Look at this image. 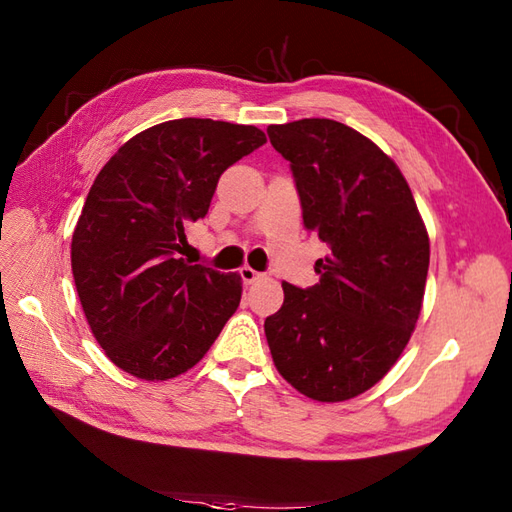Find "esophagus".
<instances>
[{
  "mask_svg": "<svg viewBox=\"0 0 512 512\" xmlns=\"http://www.w3.org/2000/svg\"><path fill=\"white\" fill-rule=\"evenodd\" d=\"M239 277H242V281H244V284H255V281L257 279H262L264 275L262 273H257V270L255 268H250V266H242V268H239Z\"/></svg>",
  "mask_w": 512,
  "mask_h": 512,
  "instance_id": "1",
  "label": "esophagus"
}]
</instances>
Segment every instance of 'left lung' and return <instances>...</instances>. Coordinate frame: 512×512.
<instances>
[{"mask_svg": "<svg viewBox=\"0 0 512 512\" xmlns=\"http://www.w3.org/2000/svg\"><path fill=\"white\" fill-rule=\"evenodd\" d=\"M290 162L303 226L330 246L319 284L284 281L264 323L275 367L303 396L341 402L383 378L416 328L429 235L396 162L330 118L270 125Z\"/></svg>", "mask_w": 512, "mask_h": 512, "instance_id": "8db88e82", "label": "left lung"}]
</instances>
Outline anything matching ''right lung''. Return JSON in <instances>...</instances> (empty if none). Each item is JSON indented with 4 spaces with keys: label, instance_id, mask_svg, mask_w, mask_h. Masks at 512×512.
Wrapping results in <instances>:
<instances>
[{
    "label": "right lung",
    "instance_id": "1",
    "mask_svg": "<svg viewBox=\"0 0 512 512\" xmlns=\"http://www.w3.org/2000/svg\"><path fill=\"white\" fill-rule=\"evenodd\" d=\"M264 143L253 125L178 118L127 140L96 176L72 235V275L94 339L127 374L187 372L233 317L239 275L178 253L222 173Z\"/></svg>",
    "mask_w": 512,
    "mask_h": 512
}]
</instances>
